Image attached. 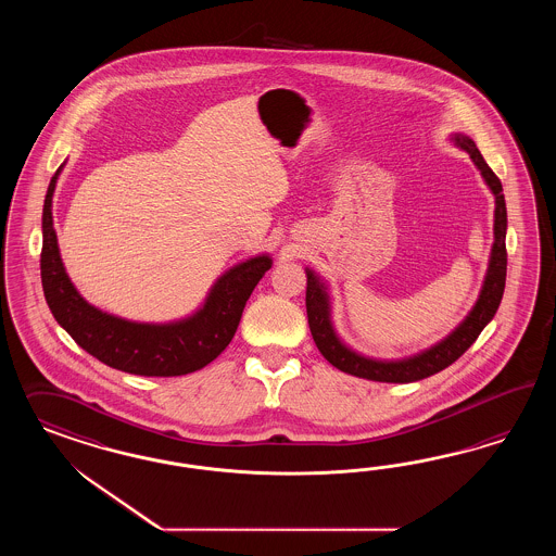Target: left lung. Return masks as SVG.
I'll list each match as a JSON object with an SVG mask.
<instances>
[{"label":"left lung","mask_w":556,"mask_h":556,"mask_svg":"<svg viewBox=\"0 0 556 556\" xmlns=\"http://www.w3.org/2000/svg\"><path fill=\"white\" fill-rule=\"evenodd\" d=\"M451 142L456 149L471 156L472 165L479 168L485 186L493 193L495 212H493V247L489 253L485 279L479 291V298L465 316V320L456 326L451 334L438 340L437 344L424 349L420 353L409 354L404 358H375L354 351L337 332L332 320V295L328 281L309 267H305L307 289H305V307H307V324L312 330L314 342L324 358L342 370L361 379L379 381V383H414L437 375L448 365H453L460 354L465 353L481 330L493 320L505 289V269H507V253H505V232H507V210H505L504 189L502 181L489 168L485 159L475 147L472 138L465 135H451Z\"/></svg>","instance_id":"obj_1"}]
</instances>
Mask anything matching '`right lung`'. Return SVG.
<instances>
[{
  "mask_svg": "<svg viewBox=\"0 0 556 556\" xmlns=\"http://www.w3.org/2000/svg\"><path fill=\"white\" fill-rule=\"evenodd\" d=\"M65 163L56 168L42 207L40 277L54 320L84 351L112 369L142 377H179L210 365L235 338L256 283L270 269L269 253L224 270L205 300L186 318L136 321L91 305L68 279L52 226V195Z\"/></svg>",
  "mask_w": 556,
  "mask_h": 556,
  "instance_id": "right-lung-1",
  "label": "right lung"
}]
</instances>
